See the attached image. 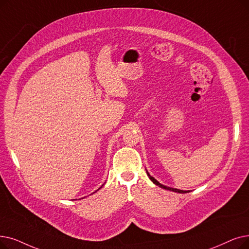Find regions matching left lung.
Wrapping results in <instances>:
<instances>
[{"mask_svg":"<svg viewBox=\"0 0 249 249\" xmlns=\"http://www.w3.org/2000/svg\"><path fill=\"white\" fill-rule=\"evenodd\" d=\"M146 170V169H145ZM146 174H147V176H148V178L153 181L156 185H158L159 187H160V188H163V189H167V190H170V191H174V192H178V193H187V192H189V190H180V189H176V188H172V187H168V186H165V185H163V184H160V183L158 181V180H156L153 176H150V174L149 173L147 172V170H146Z\"/></svg>","mask_w":249,"mask_h":249,"instance_id":"1","label":"left lung"}]
</instances>
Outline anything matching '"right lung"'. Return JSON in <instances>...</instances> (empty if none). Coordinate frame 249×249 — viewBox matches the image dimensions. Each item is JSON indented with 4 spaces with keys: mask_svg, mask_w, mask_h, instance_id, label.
Instances as JSON below:
<instances>
[{
    "mask_svg": "<svg viewBox=\"0 0 249 249\" xmlns=\"http://www.w3.org/2000/svg\"><path fill=\"white\" fill-rule=\"evenodd\" d=\"M103 185H104V184H103ZM103 185H102V186H103ZM102 186H101V187H100V188H99V189H98V190H100V189H101V188H102ZM98 190H96V191H98ZM96 191H94V192H93V193H95V192H96ZM91 194H92V193H91Z\"/></svg>",
    "mask_w": 249,
    "mask_h": 249,
    "instance_id": "right-lung-1",
    "label": "right lung"
}]
</instances>
